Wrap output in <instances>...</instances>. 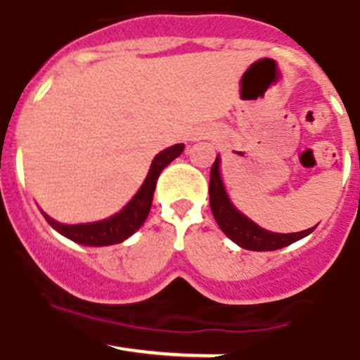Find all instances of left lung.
I'll return each instance as SVG.
<instances>
[{"mask_svg": "<svg viewBox=\"0 0 360 360\" xmlns=\"http://www.w3.org/2000/svg\"><path fill=\"white\" fill-rule=\"evenodd\" d=\"M219 158L213 163L212 170H210V206H212L213 217H215L217 224L226 236H229L235 244L240 248L249 249V251H276V249L290 245L292 242L300 240L303 236L310 235L314 228L305 229V231L297 233H271L262 229L248 217L242 215L238 210L231 204L228 199L224 190V184L220 179L219 170Z\"/></svg>", "mask_w": 360, "mask_h": 360, "instance_id": "8db88e82", "label": "left lung"}]
</instances>
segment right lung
Segmentation results:
<instances>
[{"instance_id": "add662e5", "label": "right lung", "mask_w": 360, "mask_h": 360, "mask_svg": "<svg viewBox=\"0 0 360 360\" xmlns=\"http://www.w3.org/2000/svg\"><path fill=\"white\" fill-rule=\"evenodd\" d=\"M183 143H177L174 145V147H168L165 148L163 152H160V154L154 158V161H152L147 179L141 184L138 193L132 197L131 202H129L122 212L109 217V219L100 220V222H91V224L70 226L60 224L57 220L50 219L44 212L41 213H43L44 219L48 220V224H50L51 228L57 229L60 235L68 236V238L73 242H79V244L84 245L120 244V242H124L125 238H129L136 229L143 226L145 219H147L148 212H150L152 195H154V190H156L158 177H160L161 170H163L168 163H172L181 152H183Z\"/></svg>"}]
</instances>
